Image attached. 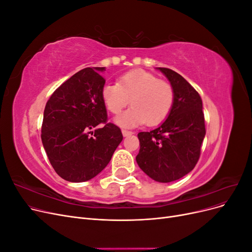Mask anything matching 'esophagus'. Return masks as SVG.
<instances>
[{"label": "esophagus", "mask_w": 252, "mask_h": 252, "mask_svg": "<svg viewBox=\"0 0 252 252\" xmlns=\"http://www.w3.org/2000/svg\"><path fill=\"white\" fill-rule=\"evenodd\" d=\"M122 133H123V136H128V135H131L133 132L132 131H128V130H125V129H123V130H122Z\"/></svg>", "instance_id": "34e87169"}]
</instances>
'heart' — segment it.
Listing matches in <instances>:
<instances>
[{
	"label": "heart",
	"mask_w": 252,
	"mask_h": 252,
	"mask_svg": "<svg viewBox=\"0 0 252 252\" xmlns=\"http://www.w3.org/2000/svg\"><path fill=\"white\" fill-rule=\"evenodd\" d=\"M101 95L106 108L113 114H120L130 100L131 108L116 120L120 126L127 128L143 123L148 126L162 123L174 101V91L169 83L142 69L121 75L118 84H106Z\"/></svg>",
	"instance_id": "b5f03b06"
}]
</instances>
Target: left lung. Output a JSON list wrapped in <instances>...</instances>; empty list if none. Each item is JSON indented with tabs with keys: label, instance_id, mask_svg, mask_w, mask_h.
<instances>
[{
	"label": "left lung",
	"instance_id": "left-lung-1",
	"mask_svg": "<svg viewBox=\"0 0 252 252\" xmlns=\"http://www.w3.org/2000/svg\"><path fill=\"white\" fill-rule=\"evenodd\" d=\"M174 91L168 117L158 128L139 132L140 151L135 159L149 178L159 183L177 181L191 171L199 161L205 138L203 103L197 91L168 68L157 67Z\"/></svg>",
	"mask_w": 252,
	"mask_h": 252
}]
</instances>
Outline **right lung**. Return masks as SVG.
I'll return each mask as SVG.
<instances>
[{
    "instance_id": "1",
    "label": "right lung",
    "mask_w": 252,
    "mask_h": 252,
    "mask_svg": "<svg viewBox=\"0 0 252 252\" xmlns=\"http://www.w3.org/2000/svg\"><path fill=\"white\" fill-rule=\"evenodd\" d=\"M105 70L84 68L65 81L45 106L43 146L53 169L68 182L94 179L123 140L121 129L107 123L101 95L105 80L100 73Z\"/></svg>"
}]
</instances>
